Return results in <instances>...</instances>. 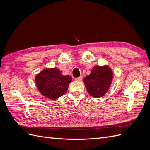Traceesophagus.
<instances>
[{
	"mask_svg": "<svg viewBox=\"0 0 150 150\" xmlns=\"http://www.w3.org/2000/svg\"><path fill=\"white\" fill-rule=\"evenodd\" d=\"M82 79H83V76H80V77H79V78H75V80L76 81H82Z\"/></svg>",
	"mask_w": 150,
	"mask_h": 150,
	"instance_id": "esophagus-1",
	"label": "esophagus"
}]
</instances>
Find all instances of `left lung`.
Masks as SVG:
<instances>
[{"label":"left lung","instance_id":"1","mask_svg":"<svg viewBox=\"0 0 150 150\" xmlns=\"http://www.w3.org/2000/svg\"><path fill=\"white\" fill-rule=\"evenodd\" d=\"M112 76V71L108 66H94L84 79L88 93L94 98L103 96L110 88Z\"/></svg>","mask_w":150,"mask_h":150}]
</instances>
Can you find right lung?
<instances>
[{
    "label": "right lung",
    "mask_w": 150,
    "mask_h": 150,
    "mask_svg": "<svg viewBox=\"0 0 150 150\" xmlns=\"http://www.w3.org/2000/svg\"><path fill=\"white\" fill-rule=\"evenodd\" d=\"M61 72L57 68H47L37 74L35 81L40 93L53 100L65 94L72 78Z\"/></svg>",
    "instance_id": "right-lung-1"
}]
</instances>
